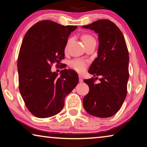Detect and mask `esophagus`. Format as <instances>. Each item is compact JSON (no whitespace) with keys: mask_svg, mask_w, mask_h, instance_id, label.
I'll return each mask as SVG.
<instances>
[{"mask_svg":"<svg viewBox=\"0 0 147 147\" xmlns=\"http://www.w3.org/2000/svg\"><path fill=\"white\" fill-rule=\"evenodd\" d=\"M78 77H79V82H83L82 76L81 75H79Z\"/></svg>","mask_w":147,"mask_h":147,"instance_id":"1","label":"esophagus"}]
</instances>
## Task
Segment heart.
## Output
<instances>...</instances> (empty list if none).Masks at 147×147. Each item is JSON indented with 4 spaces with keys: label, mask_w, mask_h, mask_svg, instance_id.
Segmentation results:
<instances>
[{
    "label": "heart",
    "mask_w": 147,
    "mask_h": 147,
    "mask_svg": "<svg viewBox=\"0 0 147 147\" xmlns=\"http://www.w3.org/2000/svg\"><path fill=\"white\" fill-rule=\"evenodd\" d=\"M82 39L84 43L90 41L94 40L93 37H92L91 35L89 34L84 35L82 36ZM69 41H70V40L68 41L67 44V45L65 46V50L67 49V46ZM69 65H70L72 69H74V71H77L78 73H82V72L85 71L87 68V66H88V61L81 59H75L70 62Z\"/></svg>",
    "instance_id": "heart-1"
}]
</instances>
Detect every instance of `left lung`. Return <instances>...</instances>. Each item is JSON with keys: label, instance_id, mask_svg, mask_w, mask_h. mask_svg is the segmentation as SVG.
Returning a JSON list of instances; mask_svg holds the SVG:
<instances>
[{"label": "left lung", "instance_id": "obj_1", "mask_svg": "<svg viewBox=\"0 0 147 147\" xmlns=\"http://www.w3.org/2000/svg\"><path fill=\"white\" fill-rule=\"evenodd\" d=\"M82 27L98 34V56L88 72L94 76H101L99 84L94 83L93 78L84 80L89 88L83 99L84 108L91 115L109 117L120 109L127 94V46L123 33L109 20H98Z\"/></svg>", "mask_w": 147, "mask_h": 147}]
</instances>
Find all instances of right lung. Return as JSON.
<instances>
[{
  "mask_svg": "<svg viewBox=\"0 0 147 147\" xmlns=\"http://www.w3.org/2000/svg\"><path fill=\"white\" fill-rule=\"evenodd\" d=\"M76 28L43 20L24 37L17 61L19 91L26 108L37 117L60 112L65 96L78 83V74L71 69L61 70L59 77L51 71L52 65L65 58L68 37Z\"/></svg>",
  "mask_w": 147,
  "mask_h": 147,
  "instance_id": "right-lung-1",
  "label": "right lung"
}]
</instances>
